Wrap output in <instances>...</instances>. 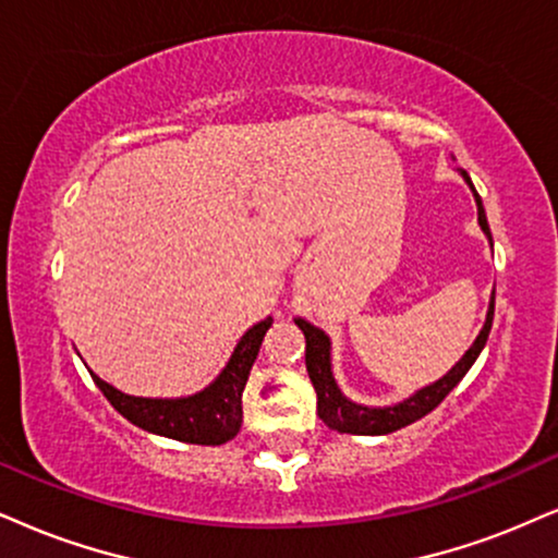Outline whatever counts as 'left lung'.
<instances>
[{"instance_id": "obj_1", "label": "left lung", "mask_w": 558, "mask_h": 558, "mask_svg": "<svg viewBox=\"0 0 558 558\" xmlns=\"http://www.w3.org/2000/svg\"><path fill=\"white\" fill-rule=\"evenodd\" d=\"M460 175H463L465 183L471 185L473 198H476V206H478V225L492 243V230H489V222H486V211H484V204H481V196L476 194V189H473L469 173L460 170ZM492 320H494V294L489 302V313H486L484 328H481V333L476 336V341H473V347L463 354V360H460L450 373L439 377L437 383L416 390L414 396H409L401 403L383 405V409H369V405L349 401V398L341 393L339 385H336V377L331 369V339H328L320 328H315L313 323H307L305 318H294V323L300 326V331L305 333V364H307V375H311L315 393H318V416L323 418V424L331 426L336 432H343V435H390V432L401 429V426L414 424L416 418H422L429 414L432 409H437V405L445 401V396L450 393L460 380H463L465 373L471 369V364L476 362V356L481 354V349L486 347V339H489V331H492Z\"/></svg>"}]
</instances>
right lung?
<instances>
[{
  "instance_id": "obj_1",
  "label": "right lung",
  "mask_w": 558,
  "mask_h": 558,
  "mask_svg": "<svg viewBox=\"0 0 558 558\" xmlns=\"http://www.w3.org/2000/svg\"><path fill=\"white\" fill-rule=\"evenodd\" d=\"M271 318L256 323L247 328L243 339L238 341L235 352L230 362L225 364L217 380L204 388L202 393L189 398H140L126 396L116 390L113 385L100 380L93 375V380L102 390V396L111 401V405L123 418H129L134 426L153 435L178 439L189 445H225L240 432L243 424V390L251 375L253 362H256L260 341Z\"/></svg>"
}]
</instances>
